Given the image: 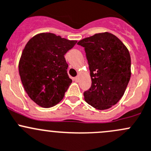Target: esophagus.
<instances>
[{
  "mask_svg": "<svg viewBox=\"0 0 151 151\" xmlns=\"http://www.w3.org/2000/svg\"><path fill=\"white\" fill-rule=\"evenodd\" d=\"M74 81H76V82H77L79 80V77H75L74 78Z\"/></svg>",
  "mask_w": 151,
  "mask_h": 151,
  "instance_id": "obj_1",
  "label": "esophagus"
}]
</instances>
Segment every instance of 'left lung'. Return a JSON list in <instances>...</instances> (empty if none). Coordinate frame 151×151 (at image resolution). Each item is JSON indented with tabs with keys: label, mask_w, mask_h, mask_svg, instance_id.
Here are the masks:
<instances>
[{
	"label": "left lung",
	"mask_w": 151,
	"mask_h": 151,
	"mask_svg": "<svg viewBox=\"0 0 151 151\" xmlns=\"http://www.w3.org/2000/svg\"><path fill=\"white\" fill-rule=\"evenodd\" d=\"M77 45L85 47L92 81L84 93L85 101L99 110L112 107L122 98L130 80L129 50L109 32L96 33Z\"/></svg>",
	"instance_id": "obj_1"
}]
</instances>
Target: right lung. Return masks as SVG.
<instances>
[{
    "mask_svg": "<svg viewBox=\"0 0 151 151\" xmlns=\"http://www.w3.org/2000/svg\"><path fill=\"white\" fill-rule=\"evenodd\" d=\"M77 42L41 33L25 46L19 61V76L28 96L39 106L52 107L64 97L72 82L67 74L64 55Z\"/></svg>",
    "mask_w": 151,
    "mask_h": 151,
    "instance_id": "add662e5",
    "label": "right lung"
}]
</instances>
